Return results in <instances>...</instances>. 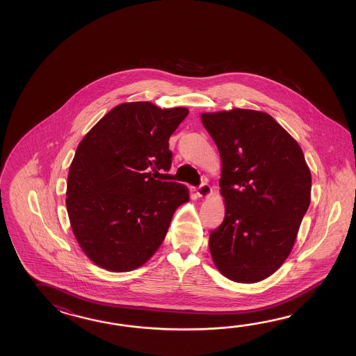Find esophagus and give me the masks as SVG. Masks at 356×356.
Instances as JSON below:
<instances>
[{
  "mask_svg": "<svg viewBox=\"0 0 356 356\" xmlns=\"http://www.w3.org/2000/svg\"><path fill=\"white\" fill-rule=\"evenodd\" d=\"M197 196L198 197H209L212 193L211 187L209 183H202L198 188L196 189Z\"/></svg>",
  "mask_w": 356,
  "mask_h": 356,
  "instance_id": "34e87169",
  "label": "esophagus"
}]
</instances>
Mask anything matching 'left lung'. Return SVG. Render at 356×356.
I'll use <instances>...</instances> for the list:
<instances>
[{
    "mask_svg": "<svg viewBox=\"0 0 356 356\" xmlns=\"http://www.w3.org/2000/svg\"><path fill=\"white\" fill-rule=\"evenodd\" d=\"M221 158L225 218L209 239L229 280H265L285 262L310 204L312 175L299 144L270 114L252 109L202 113Z\"/></svg>",
    "mask_w": 356,
    "mask_h": 356,
    "instance_id": "obj_1",
    "label": "left lung"
}]
</instances>
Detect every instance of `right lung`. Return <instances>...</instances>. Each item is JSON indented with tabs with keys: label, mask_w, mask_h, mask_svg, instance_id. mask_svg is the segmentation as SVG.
Segmentation results:
<instances>
[{
	"label": "right lung",
	"mask_w": 356,
	"mask_h": 356,
	"mask_svg": "<svg viewBox=\"0 0 356 356\" xmlns=\"http://www.w3.org/2000/svg\"><path fill=\"white\" fill-rule=\"evenodd\" d=\"M187 108L150 102L114 106L85 135L67 177L68 218L95 265L127 273L144 265L167 235L188 188L155 179L172 165L169 137Z\"/></svg>",
	"instance_id": "add662e5"
}]
</instances>
